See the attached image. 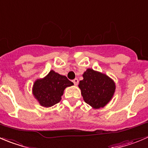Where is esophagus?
<instances>
[{
	"instance_id": "1",
	"label": "esophagus",
	"mask_w": 148,
	"mask_h": 148,
	"mask_svg": "<svg viewBox=\"0 0 148 148\" xmlns=\"http://www.w3.org/2000/svg\"><path fill=\"white\" fill-rule=\"evenodd\" d=\"M73 84H75V86H77L78 84V78H75L74 80H73Z\"/></svg>"
}]
</instances>
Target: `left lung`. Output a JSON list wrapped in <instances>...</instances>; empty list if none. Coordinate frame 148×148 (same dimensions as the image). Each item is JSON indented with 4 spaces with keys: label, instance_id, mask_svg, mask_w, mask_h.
I'll list each match as a JSON object with an SVG mask.
<instances>
[{
    "label": "left lung",
    "instance_id": "8db88e82",
    "mask_svg": "<svg viewBox=\"0 0 148 148\" xmlns=\"http://www.w3.org/2000/svg\"><path fill=\"white\" fill-rule=\"evenodd\" d=\"M80 81L79 88L86 103L94 108H103L110 100L115 92V85L105 74L87 69Z\"/></svg>",
    "mask_w": 148,
    "mask_h": 148
}]
</instances>
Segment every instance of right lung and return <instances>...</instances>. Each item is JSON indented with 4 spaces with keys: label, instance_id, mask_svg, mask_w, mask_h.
I'll use <instances>...</instances> for the list:
<instances>
[{
    "label": "right lung",
    "instance_id": "right-lung-1",
    "mask_svg": "<svg viewBox=\"0 0 148 148\" xmlns=\"http://www.w3.org/2000/svg\"><path fill=\"white\" fill-rule=\"evenodd\" d=\"M73 85V83L67 77L51 70L44 78L35 82L33 91L39 103L48 108L58 103L61 100L64 88Z\"/></svg>",
    "mask_w": 148,
    "mask_h": 148
}]
</instances>
